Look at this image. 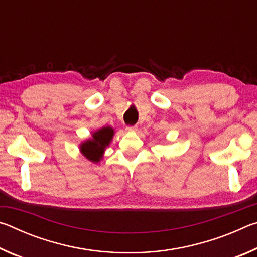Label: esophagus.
Masks as SVG:
<instances>
[{
  "instance_id": "34e87169",
  "label": "esophagus",
  "mask_w": 257,
  "mask_h": 257,
  "mask_svg": "<svg viewBox=\"0 0 257 257\" xmlns=\"http://www.w3.org/2000/svg\"><path fill=\"white\" fill-rule=\"evenodd\" d=\"M125 130H127V132H136L137 127L136 125H127V127H125Z\"/></svg>"
}]
</instances>
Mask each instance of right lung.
<instances>
[{"label":"right lung","instance_id":"obj_1","mask_svg":"<svg viewBox=\"0 0 257 257\" xmlns=\"http://www.w3.org/2000/svg\"><path fill=\"white\" fill-rule=\"evenodd\" d=\"M113 134H114V132L111 127H104L99 129L98 132L93 134V139L82 143V145L80 146L81 153L93 162H98L102 158L105 147L110 144Z\"/></svg>","mask_w":257,"mask_h":257}]
</instances>
